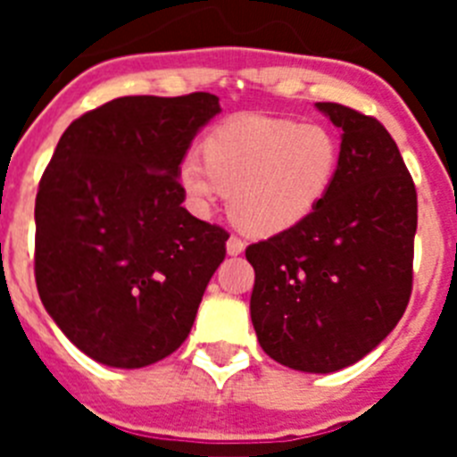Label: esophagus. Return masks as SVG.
Here are the masks:
<instances>
[{"instance_id":"1","label":"esophagus","mask_w":457,"mask_h":457,"mask_svg":"<svg viewBox=\"0 0 457 457\" xmlns=\"http://www.w3.org/2000/svg\"><path fill=\"white\" fill-rule=\"evenodd\" d=\"M242 252H245V242H242L240 237H228V240H226V253H228V256H240Z\"/></svg>"}]
</instances>
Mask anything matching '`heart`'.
Masks as SVG:
<instances>
[{
	"label": "heart",
	"instance_id": "b5f03b06",
	"mask_svg": "<svg viewBox=\"0 0 457 457\" xmlns=\"http://www.w3.org/2000/svg\"><path fill=\"white\" fill-rule=\"evenodd\" d=\"M199 157H185L179 180L194 208L231 194V220L249 236L270 237L309 220L329 196L341 169L332 128L247 114L217 125Z\"/></svg>",
	"mask_w": 457,
	"mask_h": 457
}]
</instances>
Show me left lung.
I'll return each instance as SVG.
<instances>
[{
	"instance_id": "left-lung-1",
	"label": "left lung",
	"mask_w": 457,
	"mask_h": 457,
	"mask_svg": "<svg viewBox=\"0 0 457 457\" xmlns=\"http://www.w3.org/2000/svg\"><path fill=\"white\" fill-rule=\"evenodd\" d=\"M316 109L341 130L338 179L309 220L249 245V309L274 361L337 373L378 348L405 313L417 189L379 120L337 103Z\"/></svg>"
}]
</instances>
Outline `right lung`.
<instances>
[{
    "label": "right lung",
    "mask_w": 457,
    "mask_h": 457,
    "mask_svg": "<svg viewBox=\"0 0 457 457\" xmlns=\"http://www.w3.org/2000/svg\"><path fill=\"white\" fill-rule=\"evenodd\" d=\"M212 93L125 96L68 125L36 196V286L87 357L144 369L179 350L228 233L183 208L179 169Z\"/></svg>",
    "instance_id": "1"
}]
</instances>
